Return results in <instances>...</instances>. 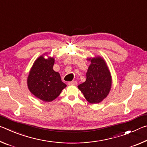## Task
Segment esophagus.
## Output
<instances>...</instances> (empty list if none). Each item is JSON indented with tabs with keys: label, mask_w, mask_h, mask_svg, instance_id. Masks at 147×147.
<instances>
[{
	"label": "esophagus",
	"mask_w": 147,
	"mask_h": 147,
	"mask_svg": "<svg viewBox=\"0 0 147 147\" xmlns=\"http://www.w3.org/2000/svg\"><path fill=\"white\" fill-rule=\"evenodd\" d=\"M67 84H69V85H76L77 82L76 81H71V82H69Z\"/></svg>",
	"instance_id": "esophagus-1"
}]
</instances>
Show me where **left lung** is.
<instances>
[{
	"label": "left lung",
	"mask_w": 147,
	"mask_h": 147,
	"mask_svg": "<svg viewBox=\"0 0 147 147\" xmlns=\"http://www.w3.org/2000/svg\"><path fill=\"white\" fill-rule=\"evenodd\" d=\"M91 63L86 73V80L78 89L91 104H97L108 96L111 88V73L104 59L100 56L88 58Z\"/></svg>",
	"instance_id": "left-lung-1"
}]
</instances>
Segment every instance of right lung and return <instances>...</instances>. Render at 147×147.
<instances>
[{"instance_id": "obj_1", "label": "right lung", "mask_w": 147, "mask_h": 147, "mask_svg": "<svg viewBox=\"0 0 147 147\" xmlns=\"http://www.w3.org/2000/svg\"><path fill=\"white\" fill-rule=\"evenodd\" d=\"M54 58L39 56L34 61L27 78L30 91L44 102L54 100L67 86L59 73L54 71Z\"/></svg>"}]
</instances>
